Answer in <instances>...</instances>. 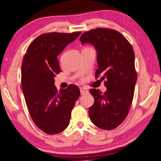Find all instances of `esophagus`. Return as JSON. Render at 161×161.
Instances as JSON below:
<instances>
[{"label":"esophagus","mask_w":161,"mask_h":161,"mask_svg":"<svg viewBox=\"0 0 161 161\" xmlns=\"http://www.w3.org/2000/svg\"><path fill=\"white\" fill-rule=\"evenodd\" d=\"M80 94L81 95H85V94L87 93V92H89V91L87 90L86 89H85V87H80Z\"/></svg>","instance_id":"34e87169"}]
</instances>
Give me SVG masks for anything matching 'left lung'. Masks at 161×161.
<instances>
[{
	"mask_svg": "<svg viewBox=\"0 0 161 161\" xmlns=\"http://www.w3.org/2000/svg\"><path fill=\"white\" fill-rule=\"evenodd\" d=\"M80 41L95 46L98 64L95 78L101 76L107 87L104 92L89 90L95 99L89 109L90 119L101 129H115L127 117L134 97L137 73L132 46L122 34L108 28L85 32Z\"/></svg>",
	"mask_w": 161,
	"mask_h": 161,
	"instance_id": "left-lung-1",
	"label": "left lung"
}]
</instances>
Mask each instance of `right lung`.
<instances>
[{
    "instance_id": "obj_1",
    "label": "right lung",
    "mask_w": 161,
    "mask_h": 161,
    "mask_svg": "<svg viewBox=\"0 0 161 161\" xmlns=\"http://www.w3.org/2000/svg\"><path fill=\"white\" fill-rule=\"evenodd\" d=\"M80 33H43L31 43L23 58L21 86L29 113L47 134H59L68 127L80 95L75 85L60 91L54 85V77L61 71L57 57Z\"/></svg>"
}]
</instances>
